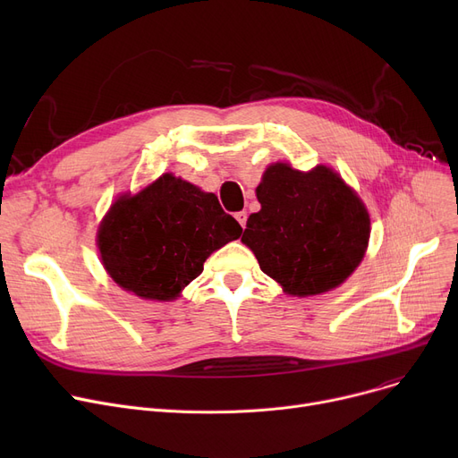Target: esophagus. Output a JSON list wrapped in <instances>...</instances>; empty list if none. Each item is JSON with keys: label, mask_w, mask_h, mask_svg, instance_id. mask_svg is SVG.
Masks as SVG:
<instances>
[{"label": "esophagus", "mask_w": 458, "mask_h": 458, "mask_svg": "<svg viewBox=\"0 0 458 458\" xmlns=\"http://www.w3.org/2000/svg\"><path fill=\"white\" fill-rule=\"evenodd\" d=\"M235 219H237L239 225H242V226L245 228V225H247V211H237V213H235Z\"/></svg>", "instance_id": "obj_1"}]
</instances>
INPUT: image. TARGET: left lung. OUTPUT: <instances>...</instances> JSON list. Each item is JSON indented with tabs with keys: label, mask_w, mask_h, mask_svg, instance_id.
Masks as SVG:
<instances>
[{
	"label": "left lung",
	"mask_w": 458,
	"mask_h": 458,
	"mask_svg": "<svg viewBox=\"0 0 458 458\" xmlns=\"http://www.w3.org/2000/svg\"><path fill=\"white\" fill-rule=\"evenodd\" d=\"M256 197L261 209L249 216L242 242L285 293H325L362 261L369 239L368 209L330 168L299 173L275 163Z\"/></svg>",
	"instance_id": "1"
}]
</instances>
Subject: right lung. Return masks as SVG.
Here are the masks:
<instances>
[{"mask_svg":"<svg viewBox=\"0 0 458 458\" xmlns=\"http://www.w3.org/2000/svg\"><path fill=\"white\" fill-rule=\"evenodd\" d=\"M242 232L213 192L163 174L111 206L98 230V249L120 287L142 299L173 301L204 271L208 256Z\"/></svg>","mask_w":458,"mask_h":458,"instance_id":"add662e5","label":"right lung"}]
</instances>
